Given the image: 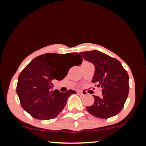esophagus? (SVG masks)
<instances>
[{
    "instance_id": "obj_1",
    "label": "esophagus",
    "mask_w": 146,
    "mask_h": 146,
    "mask_svg": "<svg viewBox=\"0 0 146 146\" xmlns=\"http://www.w3.org/2000/svg\"><path fill=\"white\" fill-rule=\"evenodd\" d=\"M77 93H78V94H80V95H83L82 92L80 91V90H78V91H77Z\"/></svg>"
}]
</instances>
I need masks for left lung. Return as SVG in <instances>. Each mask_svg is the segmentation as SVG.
I'll use <instances>...</instances> for the list:
<instances>
[{
    "mask_svg": "<svg viewBox=\"0 0 146 146\" xmlns=\"http://www.w3.org/2000/svg\"><path fill=\"white\" fill-rule=\"evenodd\" d=\"M84 60L94 64L95 71L92 82L102 88V97L93 95L95 102L87 106L88 113L98 118L115 116L124 106L128 95L129 77L121 64L99 51L80 53Z\"/></svg>",
    "mask_w": 146,
    "mask_h": 146,
    "instance_id": "1",
    "label": "left lung"
}]
</instances>
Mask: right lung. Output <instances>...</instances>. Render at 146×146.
Returning a JSON list of instances; mask_svg holds the SVG:
<instances>
[{
    "instance_id": "1",
    "label": "right lung",
    "mask_w": 146,
    "mask_h": 146,
    "mask_svg": "<svg viewBox=\"0 0 146 146\" xmlns=\"http://www.w3.org/2000/svg\"><path fill=\"white\" fill-rule=\"evenodd\" d=\"M75 58L78 65L82 58L78 53L66 54L45 53L36 57L25 67L18 77L16 93L21 106L37 119L48 120L59 115L68 97L75 90L60 93L52 90L53 80H62L67 75L66 64Z\"/></svg>"
}]
</instances>
